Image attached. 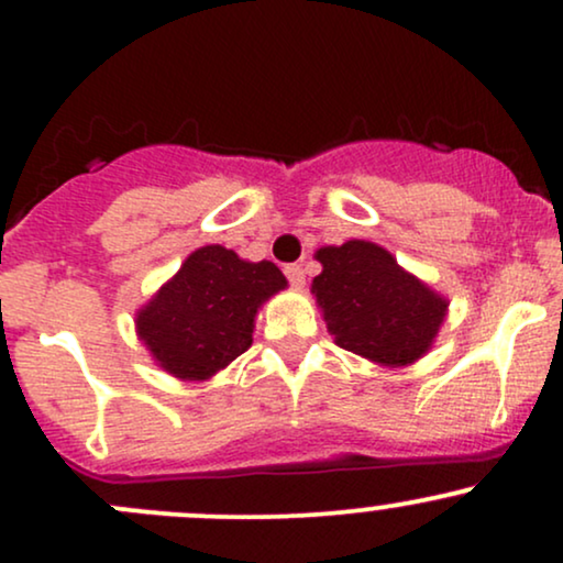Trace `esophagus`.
<instances>
[{
    "label": "esophagus",
    "mask_w": 563,
    "mask_h": 563,
    "mask_svg": "<svg viewBox=\"0 0 563 563\" xmlns=\"http://www.w3.org/2000/svg\"><path fill=\"white\" fill-rule=\"evenodd\" d=\"M286 277L290 280V286H296V288H301L303 286V267L301 264H288L286 267Z\"/></svg>",
    "instance_id": "34e87169"
}]
</instances>
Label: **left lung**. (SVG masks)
<instances>
[{
  "instance_id": "obj_1",
  "label": "left lung",
  "mask_w": 563,
  "mask_h": 563,
  "mask_svg": "<svg viewBox=\"0 0 563 563\" xmlns=\"http://www.w3.org/2000/svg\"><path fill=\"white\" fill-rule=\"evenodd\" d=\"M312 280L335 344L371 363L399 367L421 360L448 314V299L410 275L380 245L346 241L314 254Z\"/></svg>"
}]
</instances>
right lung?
Segmentation results:
<instances>
[{"mask_svg":"<svg viewBox=\"0 0 563 563\" xmlns=\"http://www.w3.org/2000/svg\"><path fill=\"white\" fill-rule=\"evenodd\" d=\"M288 286L273 262H245L224 245H203L137 312V335L174 378L206 380L251 346L254 318Z\"/></svg>","mask_w":563,"mask_h":563,"instance_id":"right-lung-1","label":"right lung"}]
</instances>
